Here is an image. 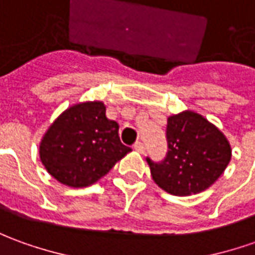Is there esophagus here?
<instances>
[{"label": "esophagus", "instance_id": "obj_1", "mask_svg": "<svg viewBox=\"0 0 255 255\" xmlns=\"http://www.w3.org/2000/svg\"><path fill=\"white\" fill-rule=\"evenodd\" d=\"M134 149L136 150V152H139V153H145V145L142 143L141 141L135 142L134 143Z\"/></svg>", "mask_w": 255, "mask_h": 255}]
</instances>
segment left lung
Wrapping results in <instances>:
<instances>
[{
    "label": "left lung",
    "instance_id": "8db88e82",
    "mask_svg": "<svg viewBox=\"0 0 255 255\" xmlns=\"http://www.w3.org/2000/svg\"><path fill=\"white\" fill-rule=\"evenodd\" d=\"M167 153L162 162L146 157L153 181L171 195L198 194L222 176L232 157L229 141L201 114L186 110L167 119Z\"/></svg>",
    "mask_w": 255,
    "mask_h": 255
}]
</instances>
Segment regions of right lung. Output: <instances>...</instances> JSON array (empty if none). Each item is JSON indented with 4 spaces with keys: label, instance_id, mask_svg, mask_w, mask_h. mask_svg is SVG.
I'll list each match as a JSON object with an SVG mask.
<instances>
[{
    "label": "right lung",
    "instance_id": "right-lung-1",
    "mask_svg": "<svg viewBox=\"0 0 255 255\" xmlns=\"http://www.w3.org/2000/svg\"><path fill=\"white\" fill-rule=\"evenodd\" d=\"M131 152L119 136V124L106 117L103 102L71 106L50 126L40 142V160L53 177L82 188L106 176Z\"/></svg>",
    "mask_w": 255,
    "mask_h": 255
}]
</instances>
